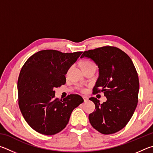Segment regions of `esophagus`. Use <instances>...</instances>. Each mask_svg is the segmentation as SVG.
Returning <instances> with one entry per match:
<instances>
[{
    "instance_id": "1",
    "label": "esophagus",
    "mask_w": 153,
    "mask_h": 153,
    "mask_svg": "<svg viewBox=\"0 0 153 153\" xmlns=\"http://www.w3.org/2000/svg\"><path fill=\"white\" fill-rule=\"evenodd\" d=\"M83 100H84V101L85 102H86V101H87L88 100H89V98H88V97H87V96H83Z\"/></svg>"
}]
</instances>
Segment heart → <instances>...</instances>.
<instances>
[{
  "label": "heart",
  "mask_w": 153,
  "mask_h": 153,
  "mask_svg": "<svg viewBox=\"0 0 153 153\" xmlns=\"http://www.w3.org/2000/svg\"><path fill=\"white\" fill-rule=\"evenodd\" d=\"M95 66V64L93 61L89 60H85L81 63V67H85V66ZM82 91H85V89L82 88L81 89Z\"/></svg>",
  "instance_id": "obj_1"
}]
</instances>
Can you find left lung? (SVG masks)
Listing matches in <instances>:
<instances>
[{
	"instance_id": "8db88e82",
	"label": "left lung",
	"mask_w": 153,
	"mask_h": 153,
	"mask_svg": "<svg viewBox=\"0 0 153 153\" xmlns=\"http://www.w3.org/2000/svg\"><path fill=\"white\" fill-rule=\"evenodd\" d=\"M99 67L100 76L93 93L103 92L107 101L100 103L91 97L95 109L89 116L92 126L103 134H111L124 128L134 112L138 101L139 80L131 58L122 50L103 46L85 51Z\"/></svg>"
}]
</instances>
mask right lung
Returning <instances> with one entry per match:
<instances>
[{"label": "right lung", "mask_w": 153, "mask_h": 153, "mask_svg": "<svg viewBox=\"0 0 153 153\" xmlns=\"http://www.w3.org/2000/svg\"><path fill=\"white\" fill-rule=\"evenodd\" d=\"M81 53L41 50L21 68L17 82L19 106L24 119L36 132L48 136L60 132L73 109L84 101L76 94L62 100L53 98V89L66 83L65 74Z\"/></svg>", "instance_id": "right-lung-1"}]
</instances>
